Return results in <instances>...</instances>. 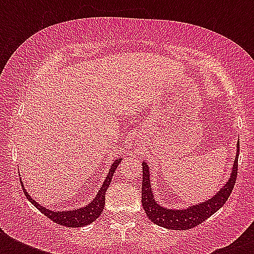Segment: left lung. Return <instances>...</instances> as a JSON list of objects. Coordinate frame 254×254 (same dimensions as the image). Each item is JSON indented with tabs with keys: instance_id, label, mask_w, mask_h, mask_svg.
<instances>
[{
	"instance_id": "obj_1",
	"label": "left lung",
	"mask_w": 254,
	"mask_h": 254,
	"mask_svg": "<svg viewBox=\"0 0 254 254\" xmlns=\"http://www.w3.org/2000/svg\"><path fill=\"white\" fill-rule=\"evenodd\" d=\"M237 153L233 161V166L229 174L228 181L224 186L217 191L213 196L207 200L199 201L195 204H191L185 208H167L163 207L155 200L153 189L150 183V167L145 161L142 162V207L146 212L147 217L154 224L159 227H165L167 229H175V231H185L197 227L203 221L211 217L213 213L224 205L228 200L229 195L235 187V182L237 177V161H239V149L240 142H237Z\"/></svg>"
}]
</instances>
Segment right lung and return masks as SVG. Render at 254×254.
<instances>
[{"mask_svg":"<svg viewBox=\"0 0 254 254\" xmlns=\"http://www.w3.org/2000/svg\"><path fill=\"white\" fill-rule=\"evenodd\" d=\"M121 161H123V158L115 159V162L112 163L111 169H109L107 177H105V181H104V183L100 187L99 192L96 193V196L87 205L80 207V208L69 209V211H53V209L46 208L42 204H39L37 200H34L33 197L29 195V192L26 191L25 186H23V183L21 181L22 189H23V192H25L26 197L29 199L30 203L35 205L45 216H47L49 219L55 221L57 224L64 225V227H71V228H80V227H84V225L93 223L101 215L104 205H105V192H107L108 187H109L112 182V177H113V174H115L117 166L121 163Z\"/></svg>","mask_w":254,"mask_h":254,"instance_id":"obj_1","label":"right lung"}]
</instances>
